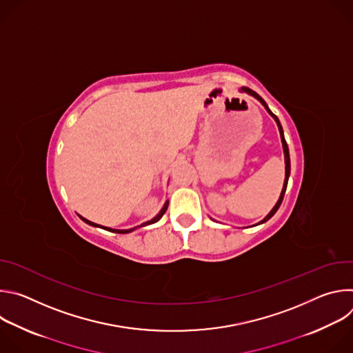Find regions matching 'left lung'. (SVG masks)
I'll return each instance as SVG.
<instances>
[{
	"mask_svg": "<svg viewBox=\"0 0 353 353\" xmlns=\"http://www.w3.org/2000/svg\"><path fill=\"white\" fill-rule=\"evenodd\" d=\"M239 92H241V93H247V94H250V96L256 97V99L259 100V102L265 108V110L268 112V114L275 120V123H276V125H278V130H279V134H281V141H282V148H283V155H285V180H283V187H282L281 195H279V198H278V201H276V204L274 205V208L270 211V214H268V215H267L261 222H259V223H257V225H261V223L267 222L268 219H271V218L275 215V212L278 211V208L281 207V204H282V199H283V195H285V191H286V187H288V180H289V176H290V158H289V148H288V143H286V141H285V135H283L282 125H281V123H279L278 117H276V116L270 110L268 105L265 103V100H264L259 93H256L254 90H251L250 88H245V86L240 88V89H239Z\"/></svg>",
	"mask_w": 353,
	"mask_h": 353,
	"instance_id": "8db88e82",
	"label": "left lung"
}]
</instances>
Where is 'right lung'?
I'll use <instances>...</instances> for the list:
<instances>
[{
  "mask_svg": "<svg viewBox=\"0 0 353 353\" xmlns=\"http://www.w3.org/2000/svg\"><path fill=\"white\" fill-rule=\"evenodd\" d=\"M168 207H169V201L166 199V203L163 204V207H162V210L159 211V214L155 216V218H152L150 221H148V222H143L142 225H139V226H137V228H132V229H123V230H120V229H112V228H105V226H100V225H97V223H93V222H90V221H88V219H85V218H82L81 215H79V218L85 222V223H88V225H90V226H96V228H103V229H106V230H110V232H116V233H130V232H132V230H135V229H138V228H143V226H148V225H152V223H155V222H158L162 216H163V214L168 211Z\"/></svg>",
  "mask_w": 353,
  "mask_h": 353,
  "instance_id": "obj_1",
  "label": "right lung"
}]
</instances>
